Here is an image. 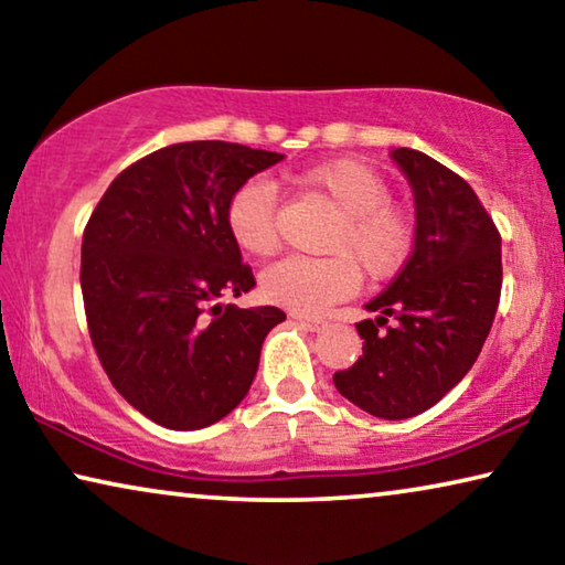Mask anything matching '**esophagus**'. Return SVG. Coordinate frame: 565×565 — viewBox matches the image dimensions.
Returning <instances> with one entry per match:
<instances>
[{
  "label": "esophagus",
  "instance_id": "esophagus-1",
  "mask_svg": "<svg viewBox=\"0 0 565 565\" xmlns=\"http://www.w3.org/2000/svg\"><path fill=\"white\" fill-rule=\"evenodd\" d=\"M292 321L300 323V327H306L308 331H321L323 327H327V321H321V319H308V316H300V313H292Z\"/></svg>",
  "mask_w": 565,
  "mask_h": 565
}]
</instances>
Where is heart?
<instances>
[{
  "mask_svg": "<svg viewBox=\"0 0 565 565\" xmlns=\"http://www.w3.org/2000/svg\"><path fill=\"white\" fill-rule=\"evenodd\" d=\"M303 195L319 198L337 211L329 231L331 257L277 262L262 275V296L292 313H321L323 308L360 290L362 269L385 282L404 273L416 249V218L391 198V184L367 161L339 157L285 174ZM228 236L244 254L269 257L280 246L277 200L267 180H249L226 203Z\"/></svg>",
  "mask_w": 565,
  "mask_h": 565,
  "instance_id": "obj_1",
  "label": "heart"
}]
</instances>
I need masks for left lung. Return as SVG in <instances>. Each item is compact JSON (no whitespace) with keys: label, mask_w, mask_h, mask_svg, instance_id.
Returning <instances> with one entry per match:
<instances>
[{"label":"left lung","mask_w":565,"mask_h":565,"mask_svg":"<svg viewBox=\"0 0 565 565\" xmlns=\"http://www.w3.org/2000/svg\"><path fill=\"white\" fill-rule=\"evenodd\" d=\"M391 157L414 190L416 249L365 306L381 316L358 323L362 358L334 385L362 412L396 422L435 406L481 354L501 296V236L452 169L414 149Z\"/></svg>","instance_id":"obj_1"}]
</instances>
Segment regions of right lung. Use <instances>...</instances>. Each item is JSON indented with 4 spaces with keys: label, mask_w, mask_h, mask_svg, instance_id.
Returning a JSON list of instances; mask_svg holds the SVG:
<instances>
[{
    "label": "right lung",
    "mask_w": 565,
    "mask_h": 565,
    "mask_svg": "<svg viewBox=\"0 0 565 565\" xmlns=\"http://www.w3.org/2000/svg\"><path fill=\"white\" fill-rule=\"evenodd\" d=\"M282 153L228 141L172 143L115 177L82 238L92 344L115 391L167 429L234 412L257 375L275 306H221L254 288L228 236L236 188Z\"/></svg>",
    "instance_id": "obj_1"
}]
</instances>
